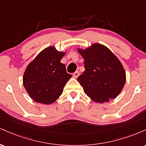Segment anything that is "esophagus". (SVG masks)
<instances>
[{"label":"esophagus","instance_id":"1","mask_svg":"<svg viewBox=\"0 0 146 146\" xmlns=\"http://www.w3.org/2000/svg\"><path fill=\"white\" fill-rule=\"evenodd\" d=\"M79 75H80V72H79L78 71H75V73L73 74V78H78V77L79 76Z\"/></svg>","mask_w":146,"mask_h":146}]
</instances>
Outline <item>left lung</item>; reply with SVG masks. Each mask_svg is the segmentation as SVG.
<instances>
[{
	"mask_svg": "<svg viewBox=\"0 0 146 146\" xmlns=\"http://www.w3.org/2000/svg\"><path fill=\"white\" fill-rule=\"evenodd\" d=\"M78 51L84 60L85 71L78 78L84 93L98 103L116 98L126 80L119 60L109 48L99 43Z\"/></svg>",
	"mask_w": 146,
	"mask_h": 146,
	"instance_id": "1",
	"label": "left lung"
}]
</instances>
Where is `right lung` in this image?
<instances>
[{
	"instance_id": "obj_1",
	"label": "right lung",
	"mask_w": 146,
	"mask_h": 146,
	"mask_svg": "<svg viewBox=\"0 0 146 146\" xmlns=\"http://www.w3.org/2000/svg\"><path fill=\"white\" fill-rule=\"evenodd\" d=\"M66 52L55 46L44 48L29 64L23 75V85L33 101L51 104L59 98L72 75L60 62Z\"/></svg>"
}]
</instances>
